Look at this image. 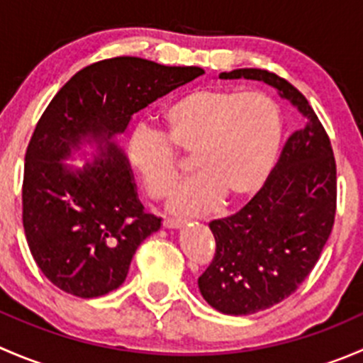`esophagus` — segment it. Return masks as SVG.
I'll list each match as a JSON object with an SVG mask.
<instances>
[{"label": "esophagus", "mask_w": 363, "mask_h": 363, "mask_svg": "<svg viewBox=\"0 0 363 363\" xmlns=\"http://www.w3.org/2000/svg\"><path fill=\"white\" fill-rule=\"evenodd\" d=\"M182 226V221H179V219H164L163 221V228H168V230H177Z\"/></svg>", "instance_id": "obj_1"}]
</instances>
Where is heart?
Returning <instances> with one entry per match:
<instances>
[{
	"label": "heart",
	"mask_w": 363,
	"mask_h": 363,
	"mask_svg": "<svg viewBox=\"0 0 363 363\" xmlns=\"http://www.w3.org/2000/svg\"><path fill=\"white\" fill-rule=\"evenodd\" d=\"M163 135L138 128L128 160L151 199L170 195L177 182L174 145L193 155L196 177L172 195L177 216H202L221 200L242 203L258 195L276 168L283 144V111L262 91L196 89L161 112Z\"/></svg>",
	"instance_id": "obj_1"
}]
</instances>
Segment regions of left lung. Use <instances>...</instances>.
<instances>
[{
  "label": "left lung",
  "instance_id": "8db88e82",
  "mask_svg": "<svg viewBox=\"0 0 363 363\" xmlns=\"http://www.w3.org/2000/svg\"><path fill=\"white\" fill-rule=\"evenodd\" d=\"M219 79L259 80L302 117L258 195L237 214L208 223L216 255L199 277L200 294L219 313L246 316L290 296L316 265L335 218V160L309 101L288 80L259 68Z\"/></svg>",
  "mask_w": 363,
  "mask_h": 363
}]
</instances>
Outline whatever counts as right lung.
Returning a JSON list of instances; mask_svg holds the SVG:
<instances>
[{
  "label": "right lung",
  "instance_id": "add662e5",
  "mask_svg": "<svg viewBox=\"0 0 363 363\" xmlns=\"http://www.w3.org/2000/svg\"><path fill=\"white\" fill-rule=\"evenodd\" d=\"M203 73L131 56L98 61L40 117L26 151L23 223L36 265L60 290L93 298L119 288L137 247L160 230L117 137L133 113ZM75 154L84 167L64 163Z\"/></svg>",
  "mask_w": 363,
  "mask_h": 363
}]
</instances>
